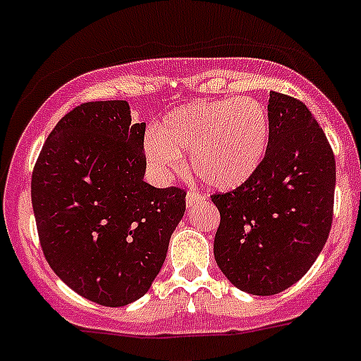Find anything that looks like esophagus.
<instances>
[{
	"label": "esophagus",
	"mask_w": 361,
	"mask_h": 361,
	"mask_svg": "<svg viewBox=\"0 0 361 361\" xmlns=\"http://www.w3.org/2000/svg\"><path fill=\"white\" fill-rule=\"evenodd\" d=\"M202 202H205L204 195L197 193V191H188V195H186V204H188V207H193V205L202 204Z\"/></svg>",
	"instance_id": "1"
}]
</instances>
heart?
<instances>
[{
  "label": "heart",
  "instance_id": "1",
  "mask_svg": "<svg viewBox=\"0 0 361 361\" xmlns=\"http://www.w3.org/2000/svg\"><path fill=\"white\" fill-rule=\"evenodd\" d=\"M269 142V111L259 99L243 95L171 109L147 136L143 150L161 175L180 168V154H191V166L202 183L228 191L259 171Z\"/></svg>",
  "mask_w": 361,
  "mask_h": 361
}]
</instances>
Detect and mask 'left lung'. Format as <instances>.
<instances>
[{
    "label": "left lung",
    "instance_id": "1",
    "mask_svg": "<svg viewBox=\"0 0 361 361\" xmlns=\"http://www.w3.org/2000/svg\"><path fill=\"white\" fill-rule=\"evenodd\" d=\"M271 142L248 183L212 195L214 259L238 289L273 296L294 286L326 245L333 219L335 156L310 109L269 92Z\"/></svg>",
    "mask_w": 361,
    "mask_h": 361
}]
</instances>
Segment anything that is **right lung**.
I'll return each instance as SVG.
<instances>
[{
	"instance_id": "right-lung-1",
	"label": "right lung",
	"mask_w": 361,
	"mask_h": 361,
	"mask_svg": "<svg viewBox=\"0 0 361 361\" xmlns=\"http://www.w3.org/2000/svg\"><path fill=\"white\" fill-rule=\"evenodd\" d=\"M143 136L127 101L85 102L56 123L33 168L44 257L72 290L104 307L150 289L186 211V191L143 180Z\"/></svg>"
}]
</instances>
